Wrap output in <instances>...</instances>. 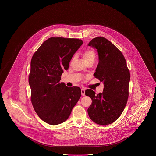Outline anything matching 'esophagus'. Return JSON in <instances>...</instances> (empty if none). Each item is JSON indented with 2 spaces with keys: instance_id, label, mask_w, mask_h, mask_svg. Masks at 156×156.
I'll use <instances>...</instances> for the list:
<instances>
[{
  "instance_id": "34e87169",
  "label": "esophagus",
  "mask_w": 156,
  "mask_h": 156,
  "mask_svg": "<svg viewBox=\"0 0 156 156\" xmlns=\"http://www.w3.org/2000/svg\"><path fill=\"white\" fill-rule=\"evenodd\" d=\"M81 95H82L83 96H85V89L81 88Z\"/></svg>"
}]
</instances>
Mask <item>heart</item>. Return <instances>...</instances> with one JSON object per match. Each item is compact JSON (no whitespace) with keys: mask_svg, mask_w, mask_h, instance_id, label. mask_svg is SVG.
<instances>
[{"mask_svg":"<svg viewBox=\"0 0 156 156\" xmlns=\"http://www.w3.org/2000/svg\"><path fill=\"white\" fill-rule=\"evenodd\" d=\"M83 56L85 62H87L90 61L95 60V54L94 51L92 49H86L83 52Z\"/></svg>","mask_w":156,"mask_h":156,"instance_id":"heart-1","label":"heart"}]
</instances>
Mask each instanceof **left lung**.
<instances>
[{
    "instance_id": "obj_1",
    "label": "left lung",
    "mask_w": 156,
    "mask_h": 156,
    "mask_svg": "<svg viewBox=\"0 0 156 156\" xmlns=\"http://www.w3.org/2000/svg\"><path fill=\"white\" fill-rule=\"evenodd\" d=\"M88 46L98 52V63L94 76L104 85L102 93L98 95L93 90H86V95L92 100L88 113L96 124L107 125L115 122L125 108L130 73L122 52L107 39L96 37Z\"/></svg>"
}]
</instances>
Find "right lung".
I'll return each mask as SVG.
<instances>
[{
    "mask_svg": "<svg viewBox=\"0 0 156 156\" xmlns=\"http://www.w3.org/2000/svg\"><path fill=\"white\" fill-rule=\"evenodd\" d=\"M83 44L78 39L51 37L32 56L29 76L31 102L39 118L49 125L66 121L81 96L80 88L69 87L60 81Z\"/></svg>",
    "mask_w": 156,
    "mask_h": 156,
    "instance_id": "right-lung-1",
    "label": "right lung"
}]
</instances>
